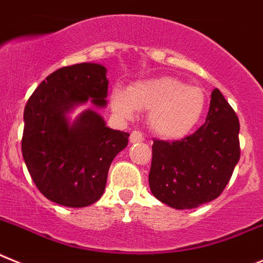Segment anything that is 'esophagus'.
Returning a JSON list of instances; mask_svg holds the SVG:
<instances>
[{"label": "esophagus", "instance_id": "obj_1", "mask_svg": "<svg viewBox=\"0 0 263 263\" xmlns=\"http://www.w3.org/2000/svg\"><path fill=\"white\" fill-rule=\"evenodd\" d=\"M144 141V136L140 131H132L131 135H129V143H141Z\"/></svg>", "mask_w": 263, "mask_h": 263}]
</instances>
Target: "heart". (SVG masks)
I'll list each match as a JSON object with an SVG mask.
<instances>
[{
    "label": "heart",
    "instance_id": "heart-1",
    "mask_svg": "<svg viewBox=\"0 0 263 263\" xmlns=\"http://www.w3.org/2000/svg\"><path fill=\"white\" fill-rule=\"evenodd\" d=\"M110 105L120 119L129 120L136 110L148 111L146 123L156 136L178 140L190 134L205 110V93L173 76L141 80L126 90L115 87Z\"/></svg>",
    "mask_w": 263,
    "mask_h": 263
}]
</instances>
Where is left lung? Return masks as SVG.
<instances>
[{
  "instance_id": "left-lung-1",
  "label": "left lung",
  "mask_w": 263,
  "mask_h": 263,
  "mask_svg": "<svg viewBox=\"0 0 263 263\" xmlns=\"http://www.w3.org/2000/svg\"><path fill=\"white\" fill-rule=\"evenodd\" d=\"M240 123L219 89L205 123L178 141L155 140L149 187L160 202L190 210L216 199L240 160Z\"/></svg>"
}]
</instances>
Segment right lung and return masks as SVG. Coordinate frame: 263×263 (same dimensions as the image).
Listing matches in <instances>:
<instances>
[{"label": "right lung", "instance_id": "right-lung-1", "mask_svg": "<svg viewBox=\"0 0 263 263\" xmlns=\"http://www.w3.org/2000/svg\"><path fill=\"white\" fill-rule=\"evenodd\" d=\"M102 64L64 67L47 77L25 107L22 155L39 191L51 202L81 208L106 189L110 165L128 144V134L106 126L97 108L107 106ZM92 105L73 120L80 105Z\"/></svg>", "mask_w": 263, "mask_h": 263}]
</instances>
